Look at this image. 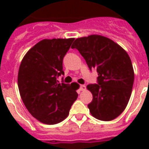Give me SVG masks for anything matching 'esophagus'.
<instances>
[{
  "mask_svg": "<svg viewBox=\"0 0 149 149\" xmlns=\"http://www.w3.org/2000/svg\"><path fill=\"white\" fill-rule=\"evenodd\" d=\"M79 90H80V91H85V90H86V86H85V85H80Z\"/></svg>",
  "mask_w": 149,
  "mask_h": 149,
  "instance_id": "1",
  "label": "esophagus"
}]
</instances>
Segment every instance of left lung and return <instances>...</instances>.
Returning <instances> with one entry per match:
<instances>
[{
	"instance_id": "8db88e82",
	"label": "left lung",
	"mask_w": 149,
	"mask_h": 149,
	"mask_svg": "<svg viewBox=\"0 0 149 149\" xmlns=\"http://www.w3.org/2000/svg\"><path fill=\"white\" fill-rule=\"evenodd\" d=\"M71 48L79 52L90 70L98 72L97 84L87 86L93 94L88 104L91 113L105 121L118 118L127 107L134 84L128 54L113 41L98 35L77 38Z\"/></svg>"
}]
</instances>
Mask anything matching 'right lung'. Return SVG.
Wrapping results in <instances>:
<instances>
[{
	"mask_svg": "<svg viewBox=\"0 0 149 149\" xmlns=\"http://www.w3.org/2000/svg\"><path fill=\"white\" fill-rule=\"evenodd\" d=\"M74 38L43 39L22 59L17 76L20 95L29 113L40 122L55 125L69 114L79 86L59 84L63 60Z\"/></svg>",
	"mask_w": 149,
	"mask_h": 149,
	"instance_id": "right-lung-1",
	"label": "right lung"
}]
</instances>
